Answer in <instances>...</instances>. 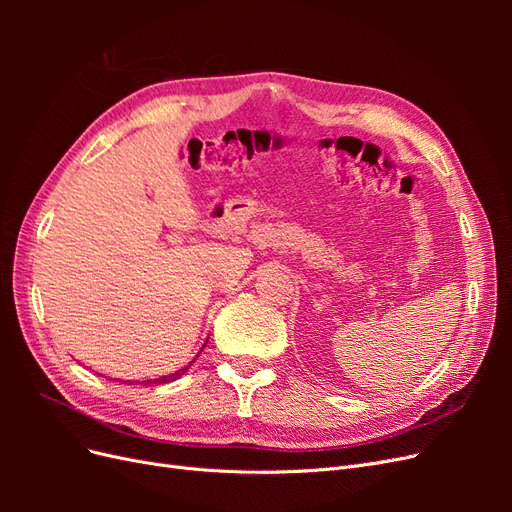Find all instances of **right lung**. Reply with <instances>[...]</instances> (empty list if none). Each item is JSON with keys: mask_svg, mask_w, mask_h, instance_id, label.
Returning a JSON list of instances; mask_svg holds the SVG:
<instances>
[{"mask_svg": "<svg viewBox=\"0 0 512 512\" xmlns=\"http://www.w3.org/2000/svg\"><path fill=\"white\" fill-rule=\"evenodd\" d=\"M188 369H190V365L179 369V371H175V374H170V376H162V378H156V380H147L145 384H166V382H173V380H177L179 376H183ZM138 384H143V382H138Z\"/></svg>", "mask_w": 512, "mask_h": 512, "instance_id": "1", "label": "right lung"}]
</instances>
